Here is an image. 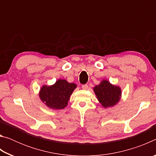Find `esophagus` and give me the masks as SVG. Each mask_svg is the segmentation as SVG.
<instances>
[{"mask_svg": "<svg viewBox=\"0 0 156 156\" xmlns=\"http://www.w3.org/2000/svg\"><path fill=\"white\" fill-rule=\"evenodd\" d=\"M82 89L86 90V89H88V85L87 84H83V85H82Z\"/></svg>", "mask_w": 156, "mask_h": 156, "instance_id": "34e87169", "label": "esophagus"}]
</instances>
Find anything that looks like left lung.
<instances>
[{
  "mask_svg": "<svg viewBox=\"0 0 156 156\" xmlns=\"http://www.w3.org/2000/svg\"><path fill=\"white\" fill-rule=\"evenodd\" d=\"M94 91L98 100L105 109L114 107L119 102L122 97L120 87L113 84L105 79L94 87Z\"/></svg>",
  "mask_w": 156,
  "mask_h": 156,
  "instance_id": "left-lung-1",
  "label": "left lung"
}]
</instances>
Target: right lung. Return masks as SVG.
Returning a JSON list of instances; mask_svg holds the SVG:
<instances>
[{"mask_svg":"<svg viewBox=\"0 0 156 156\" xmlns=\"http://www.w3.org/2000/svg\"><path fill=\"white\" fill-rule=\"evenodd\" d=\"M76 87V84L59 79L51 85L42 86L39 91V97L49 109H62L67 106L71 95Z\"/></svg>","mask_w":156,"mask_h":156,"instance_id":"right-lung-1","label":"right lung"}]
</instances>
